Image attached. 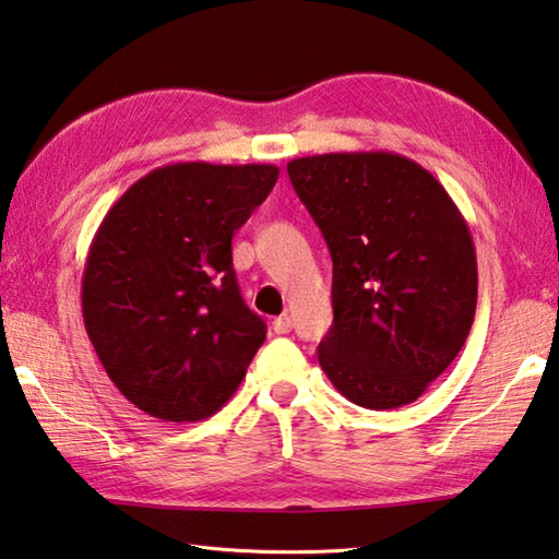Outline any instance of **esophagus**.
<instances>
[{"label":"esophagus","instance_id":"34e87169","mask_svg":"<svg viewBox=\"0 0 559 559\" xmlns=\"http://www.w3.org/2000/svg\"><path fill=\"white\" fill-rule=\"evenodd\" d=\"M293 330V320L288 314H278L276 320H273V332L276 334H288Z\"/></svg>","mask_w":559,"mask_h":559}]
</instances>
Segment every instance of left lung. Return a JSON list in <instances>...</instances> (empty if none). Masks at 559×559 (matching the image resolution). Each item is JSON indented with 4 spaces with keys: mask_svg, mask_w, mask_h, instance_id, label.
<instances>
[{
    "mask_svg": "<svg viewBox=\"0 0 559 559\" xmlns=\"http://www.w3.org/2000/svg\"><path fill=\"white\" fill-rule=\"evenodd\" d=\"M288 176L332 257L322 371L361 408L413 403L474 322L479 276L462 212L430 170L391 151L293 158Z\"/></svg>",
    "mask_w": 559,
    "mask_h": 559,
    "instance_id": "obj_1",
    "label": "left lung"
}]
</instances>
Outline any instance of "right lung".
Wrapping results in <instances>:
<instances>
[{
  "mask_svg": "<svg viewBox=\"0 0 559 559\" xmlns=\"http://www.w3.org/2000/svg\"><path fill=\"white\" fill-rule=\"evenodd\" d=\"M276 180L269 164H170L99 225L83 273L85 330L111 383L151 418L215 415L266 340L239 296L231 237Z\"/></svg>",
  "mask_w": 559,
  "mask_h": 559,
  "instance_id": "obj_1",
  "label": "right lung"
}]
</instances>
